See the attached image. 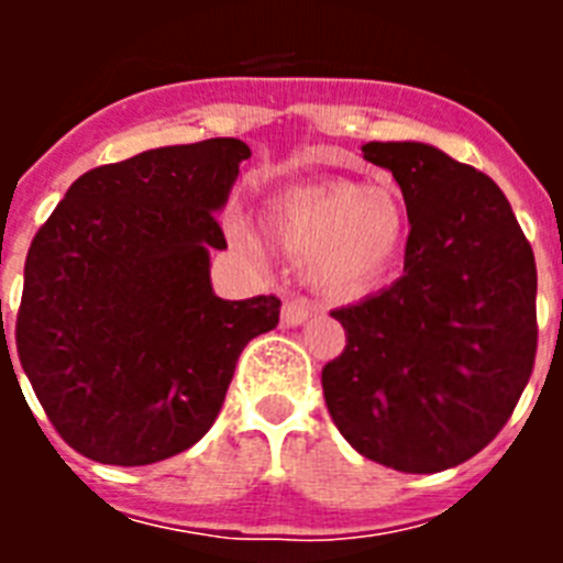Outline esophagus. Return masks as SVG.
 <instances>
[{"mask_svg":"<svg viewBox=\"0 0 563 563\" xmlns=\"http://www.w3.org/2000/svg\"><path fill=\"white\" fill-rule=\"evenodd\" d=\"M310 316H312V307L307 305V301H285V307H282V324L285 327L305 324Z\"/></svg>","mask_w":563,"mask_h":563,"instance_id":"obj_1","label":"esophagus"}]
</instances>
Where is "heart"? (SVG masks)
<instances>
[{
    "instance_id": "b5f03b06",
    "label": "heart",
    "mask_w": 563,
    "mask_h": 563,
    "mask_svg": "<svg viewBox=\"0 0 563 563\" xmlns=\"http://www.w3.org/2000/svg\"><path fill=\"white\" fill-rule=\"evenodd\" d=\"M265 233L330 296H363L389 276L406 245L409 213L389 186L305 183L267 202Z\"/></svg>"
}]
</instances>
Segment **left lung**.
Listing matches in <instances>:
<instances>
[{
    "instance_id": "1",
    "label": "left lung",
    "mask_w": 563,
    "mask_h": 563,
    "mask_svg": "<svg viewBox=\"0 0 563 563\" xmlns=\"http://www.w3.org/2000/svg\"><path fill=\"white\" fill-rule=\"evenodd\" d=\"M409 213L402 276L332 310L346 346L321 372L332 422L357 454L437 474L501 431L536 361V258L487 174L417 141L363 143Z\"/></svg>"
}]
</instances>
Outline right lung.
<instances>
[{"mask_svg":"<svg viewBox=\"0 0 563 563\" xmlns=\"http://www.w3.org/2000/svg\"><path fill=\"white\" fill-rule=\"evenodd\" d=\"M247 157V143L211 137L98 166L33 236L19 361L87 460L132 467L191 449L247 341L278 324L276 296L225 301L211 287V251L228 247L217 213Z\"/></svg>","mask_w":563,"mask_h":563,"instance_id":"1","label":"right lung"}]
</instances>
